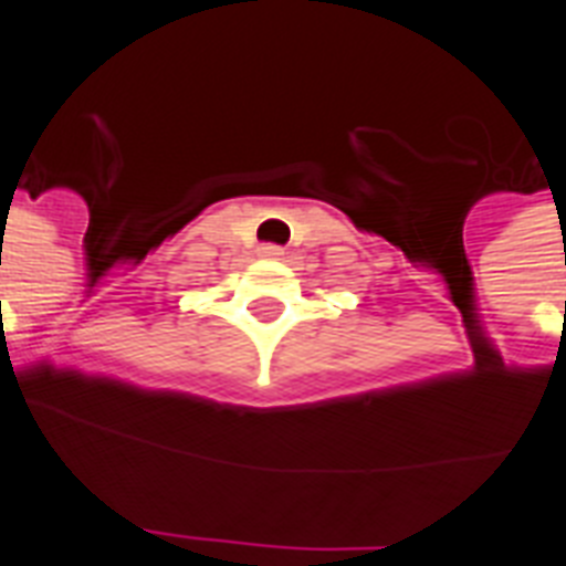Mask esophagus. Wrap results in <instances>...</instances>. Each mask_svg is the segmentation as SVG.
I'll return each instance as SVG.
<instances>
[{
	"label": "esophagus",
	"mask_w": 566,
	"mask_h": 566,
	"mask_svg": "<svg viewBox=\"0 0 566 566\" xmlns=\"http://www.w3.org/2000/svg\"><path fill=\"white\" fill-rule=\"evenodd\" d=\"M260 254L269 256V260H277V256H283V248H280V245H262Z\"/></svg>",
	"instance_id": "34e87169"
}]
</instances>
